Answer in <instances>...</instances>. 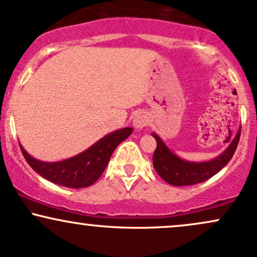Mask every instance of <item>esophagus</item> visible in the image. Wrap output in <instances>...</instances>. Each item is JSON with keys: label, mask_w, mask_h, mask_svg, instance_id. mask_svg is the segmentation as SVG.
<instances>
[{"label": "esophagus", "mask_w": 257, "mask_h": 257, "mask_svg": "<svg viewBox=\"0 0 257 257\" xmlns=\"http://www.w3.org/2000/svg\"><path fill=\"white\" fill-rule=\"evenodd\" d=\"M150 117L146 112H138L134 116V119H133V124L137 129H143L149 124Z\"/></svg>", "instance_id": "esophagus-1"}]
</instances>
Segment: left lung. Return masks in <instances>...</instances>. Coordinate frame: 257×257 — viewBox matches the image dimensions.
<instances>
[{"label": "left lung", "mask_w": 257, "mask_h": 257, "mask_svg": "<svg viewBox=\"0 0 257 257\" xmlns=\"http://www.w3.org/2000/svg\"><path fill=\"white\" fill-rule=\"evenodd\" d=\"M152 137L157 141V147L153 153V168L158 175L173 186H190L210 179L231 161L239 143L240 128L225 151L206 162H191L180 158L156 133H152Z\"/></svg>", "instance_id": "8db88e82"}]
</instances>
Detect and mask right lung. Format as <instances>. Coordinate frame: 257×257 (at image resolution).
I'll use <instances>...</instances> for the list:
<instances>
[{"label": "right lung", "instance_id": "1", "mask_svg": "<svg viewBox=\"0 0 257 257\" xmlns=\"http://www.w3.org/2000/svg\"><path fill=\"white\" fill-rule=\"evenodd\" d=\"M133 133V128L118 129L105 135L89 149L60 162H42L34 158L20 145L23 156L32 169L48 181L70 188L93 185L107 167L112 152Z\"/></svg>", "mask_w": 257, "mask_h": 257}]
</instances>
